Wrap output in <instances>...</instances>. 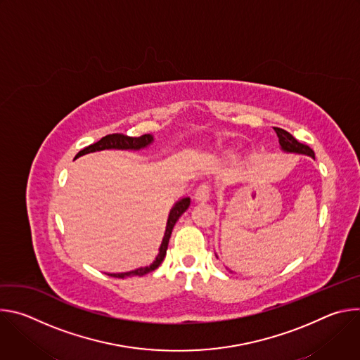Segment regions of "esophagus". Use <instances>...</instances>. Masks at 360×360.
<instances>
[{
  "label": "esophagus",
  "instance_id": "obj_1",
  "mask_svg": "<svg viewBox=\"0 0 360 360\" xmlns=\"http://www.w3.org/2000/svg\"><path fill=\"white\" fill-rule=\"evenodd\" d=\"M211 195V185L208 182H200L195 191L196 200H208Z\"/></svg>",
  "mask_w": 360,
  "mask_h": 360
}]
</instances>
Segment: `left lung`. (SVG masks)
Wrapping results in <instances>:
<instances>
[{
  "instance_id": "8db88e82",
  "label": "left lung",
  "mask_w": 360,
  "mask_h": 360,
  "mask_svg": "<svg viewBox=\"0 0 360 360\" xmlns=\"http://www.w3.org/2000/svg\"><path fill=\"white\" fill-rule=\"evenodd\" d=\"M278 138H279V143L282 146L283 150L286 152H295V153H303V155H309L312 158H315V152L307 146L306 143L299 142L293 135H290L288 131L282 129V128H275Z\"/></svg>"
}]
</instances>
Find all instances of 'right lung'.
Returning <instances> with one entry per match:
<instances>
[{
	"mask_svg": "<svg viewBox=\"0 0 360 360\" xmlns=\"http://www.w3.org/2000/svg\"><path fill=\"white\" fill-rule=\"evenodd\" d=\"M152 141V136L149 134H143L141 136H128L125 134H110V135H105L102 136L98 142L95 143H91L88 146H85L84 149H81L78 153H77V158L84 155V153H88V152H94V150H102V149H139V148H143L146 146L148 143H150ZM191 203V199L189 198H184L182 200H179L175 207L172 208L171 214H169V218H168V224H167V231H165V236H164V240H162V245L160 248V253L157 256V259L152 262V265L146 266V268H139V269H135L132 272H125V274H108L110 276H114V278H125V276H134V275H138V276H142L150 271H155L161 262L164 261L165 255H167V249H168V243H169V238H171V233H172V229L176 224V221L179 219V217L188 210Z\"/></svg>",
	"mask_w": 360,
	"mask_h": 360,
	"instance_id": "right-lung-1",
	"label": "right lung"
}]
</instances>
